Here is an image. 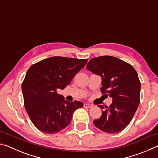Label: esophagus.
I'll return each instance as SVG.
<instances>
[{"instance_id": "esophagus-1", "label": "esophagus", "mask_w": 158, "mask_h": 158, "mask_svg": "<svg viewBox=\"0 0 158 158\" xmlns=\"http://www.w3.org/2000/svg\"><path fill=\"white\" fill-rule=\"evenodd\" d=\"M84 106L85 108H88V109H90L92 107V105H89V104H87V103H84Z\"/></svg>"}]
</instances>
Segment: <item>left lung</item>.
I'll return each instance as SVG.
<instances>
[{
	"instance_id": "left-lung-1",
	"label": "left lung",
	"mask_w": 158,
	"mask_h": 158,
	"mask_svg": "<svg viewBox=\"0 0 158 158\" xmlns=\"http://www.w3.org/2000/svg\"><path fill=\"white\" fill-rule=\"evenodd\" d=\"M86 69L102 77L101 92L113 100L104 107L102 116L93 124L103 132H121L132 121L140 102L141 83L137 71L125 61L111 56L92 58Z\"/></svg>"
}]
</instances>
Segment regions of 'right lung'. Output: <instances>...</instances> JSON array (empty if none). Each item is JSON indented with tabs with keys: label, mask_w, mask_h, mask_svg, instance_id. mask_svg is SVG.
Returning a JSON list of instances; mask_svg holds the SVG:
<instances>
[{
	"label": "right lung",
	"mask_w": 158,
	"mask_h": 158,
	"mask_svg": "<svg viewBox=\"0 0 158 158\" xmlns=\"http://www.w3.org/2000/svg\"><path fill=\"white\" fill-rule=\"evenodd\" d=\"M87 63V59L50 57L31 66L21 85L24 106L32 123L47 134L59 132L70 123L81 102L65 100L64 89Z\"/></svg>",
	"instance_id": "1"
}]
</instances>
